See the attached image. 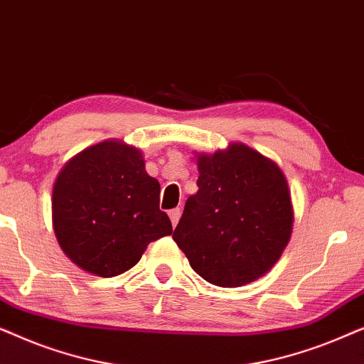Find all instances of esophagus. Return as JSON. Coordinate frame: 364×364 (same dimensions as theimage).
Segmentation results:
<instances>
[{
    "instance_id": "obj_1",
    "label": "esophagus",
    "mask_w": 364,
    "mask_h": 364,
    "mask_svg": "<svg viewBox=\"0 0 364 364\" xmlns=\"http://www.w3.org/2000/svg\"><path fill=\"white\" fill-rule=\"evenodd\" d=\"M181 213H182V210H181V208H178V207L172 208V210H168V217H171V222H172L173 227L177 225L178 218H181Z\"/></svg>"
}]
</instances>
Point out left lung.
Wrapping results in <instances>:
<instances>
[{"label":"left lung","instance_id":"8db88e82","mask_svg":"<svg viewBox=\"0 0 364 364\" xmlns=\"http://www.w3.org/2000/svg\"><path fill=\"white\" fill-rule=\"evenodd\" d=\"M196 196L188 197L173 242L191 267L217 287H240L280 258L293 227L287 178L275 162L243 144L198 156Z\"/></svg>","mask_w":364,"mask_h":364}]
</instances>
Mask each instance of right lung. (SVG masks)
Returning <instances> with one entry per match:
<instances>
[{
    "instance_id": "add662e5",
    "label": "right lung",
    "mask_w": 364,
    "mask_h": 364,
    "mask_svg": "<svg viewBox=\"0 0 364 364\" xmlns=\"http://www.w3.org/2000/svg\"><path fill=\"white\" fill-rule=\"evenodd\" d=\"M161 183L147 176L142 154L106 141L77 154L53 188L54 233L64 253L94 275L131 270L151 242L171 235L159 208Z\"/></svg>"
}]
</instances>
